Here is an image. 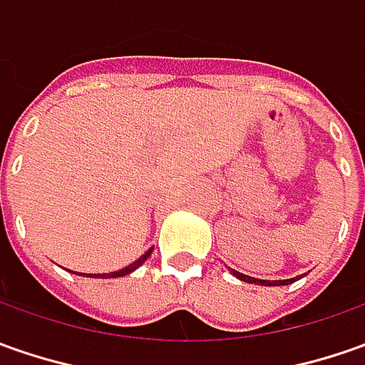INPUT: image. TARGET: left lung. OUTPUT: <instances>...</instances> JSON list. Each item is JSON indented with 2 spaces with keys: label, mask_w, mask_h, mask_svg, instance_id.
I'll use <instances>...</instances> for the list:
<instances>
[{
  "label": "left lung",
  "mask_w": 365,
  "mask_h": 365,
  "mask_svg": "<svg viewBox=\"0 0 365 365\" xmlns=\"http://www.w3.org/2000/svg\"><path fill=\"white\" fill-rule=\"evenodd\" d=\"M236 279H240V281H245V283H255V284H264V287H277V284H289V283H295V279H284V281H262V279H255V277H248V274H242V272H238V270H230Z\"/></svg>",
  "instance_id": "8db88e82"
}]
</instances>
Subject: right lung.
Returning a JSON list of instances; mask_svg holds the SVG:
<instances>
[{"mask_svg":"<svg viewBox=\"0 0 365 365\" xmlns=\"http://www.w3.org/2000/svg\"><path fill=\"white\" fill-rule=\"evenodd\" d=\"M151 252H153V248H149L143 257H139L135 262H131L129 267H125V269L115 270V272H103V274H86V277H93V279H117V277H125V274H129V272H133L135 269H139L145 260L151 257ZM76 274H82V277H84V272H76Z\"/></svg>","mask_w":365,"mask_h":365,"instance_id":"add662e5","label":"right lung"}]
</instances>
